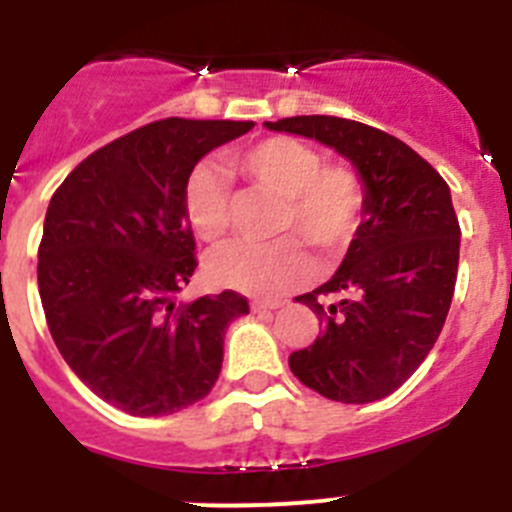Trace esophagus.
<instances>
[{
    "label": "esophagus",
    "instance_id": "34e87169",
    "mask_svg": "<svg viewBox=\"0 0 512 512\" xmlns=\"http://www.w3.org/2000/svg\"><path fill=\"white\" fill-rule=\"evenodd\" d=\"M277 307H282V302H264V300H253V302H251V310H253V312L277 310Z\"/></svg>",
    "mask_w": 512,
    "mask_h": 512
}]
</instances>
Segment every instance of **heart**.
I'll return each instance as SVG.
<instances>
[{
  "instance_id": "heart-1",
  "label": "heart",
  "mask_w": 512,
  "mask_h": 512,
  "mask_svg": "<svg viewBox=\"0 0 512 512\" xmlns=\"http://www.w3.org/2000/svg\"><path fill=\"white\" fill-rule=\"evenodd\" d=\"M230 164L253 187L282 200L277 233H292L274 243H230L207 259L205 274L215 287L246 295L277 297L310 277L312 264L302 241L336 253L354 241L366 210V187L346 164H323L318 148L287 135L233 151ZM184 215L194 235L217 243L230 225V184L212 164L194 166L184 182Z\"/></svg>"
}]
</instances>
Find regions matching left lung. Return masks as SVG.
<instances>
[{"mask_svg": "<svg viewBox=\"0 0 512 512\" xmlns=\"http://www.w3.org/2000/svg\"><path fill=\"white\" fill-rule=\"evenodd\" d=\"M266 128L336 148L366 187L364 220L343 264L297 297L323 333L289 354V369L328 400H382L423 364L449 315L461 235L449 184L408 143L364 122L300 115ZM323 296L339 302L325 306Z\"/></svg>", "mask_w": 512, "mask_h": 512, "instance_id": "8db88e82", "label": "left lung"}]
</instances>
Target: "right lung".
I'll use <instances>...</instances> for the list:
<instances>
[{"label": "right lung", "mask_w": 512, "mask_h": 512, "mask_svg": "<svg viewBox=\"0 0 512 512\" xmlns=\"http://www.w3.org/2000/svg\"><path fill=\"white\" fill-rule=\"evenodd\" d=\"M253 122L166 117L112 140L63 179L45 212L38 289L71 372L122 413L189 408L215 387L233 289L176 305L197 269L184 182Z\"/></svg>", "instance_id": "right-lung-1"}]
</instances>
